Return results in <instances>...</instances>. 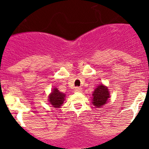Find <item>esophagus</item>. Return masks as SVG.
<instances>
[{
    "label": "esophagus",
    "instance_id": "obj_1",
    "mask_svg": "<svg viewBox=\"0 0 149 149\" xmlns=\"http://www.w3.org/2000/svg\"><path fill=\"white\" fill-rule=\"evenodd\" d=\"M74 91H76V92H81L82 88H81V87H76L74 89Z\"/></svg>",
    "mask_w": 149,
    "mask_h": 149
}]
</instances>
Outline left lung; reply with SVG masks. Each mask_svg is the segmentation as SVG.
<instances>
[{
	"label": "left lung",
	"instance_id": "obj_1",
	"mask_svg": "<svg viewBox=\"0 0 149 149\" xmlns=\"http://www.w3.org/2000/svg\"><path fill=\"white\" fill-rule=\"evenodd\" d=\"M109 97V90L106 86L102 84V85L97 86L93 92L92 104L94 106L100 107L107 103Z\"/></svg>",
	"mask_w": 149,
	"mask_h": 149
}]
</instances>
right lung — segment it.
<instances>
[{"label": "right lung", "mask_w": 149, "mask_h": 149, "mask_svg": "<svg viewBox=\"0 0 149 149\" xmlns=\"http://www.w3.org/2000/svg\"><path fill=\"white\" fill-rule=\"evenodd\" d=\"M65 94L60 92L57 88H55L49 96V102L54 107H60L65 100Z\"/></svg>", "instance_id": "right-lung-1"}]
</instances>
